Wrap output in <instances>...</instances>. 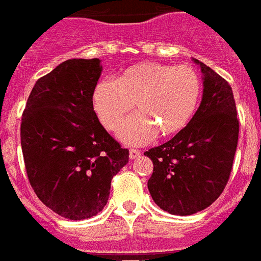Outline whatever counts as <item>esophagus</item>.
I'll use <instances>...</instances> for the list:
<instances>
[{
	"instance_id": "34e87169",
	"label": "esophagus",
	"mask_w": 261,
	"mask_h": 261,
	"mask_svg": "<svg viewBox=\"0 0 261 261\" xmlns=\"http://www.w3.org/2000/svg\"><path fill=\"white\" fill-rule=\"evenodd\" d=\"M141 152L139 151V149H129V158L130 159H136V158H139L140 156Z\"/></svg>"
}]
</instances>
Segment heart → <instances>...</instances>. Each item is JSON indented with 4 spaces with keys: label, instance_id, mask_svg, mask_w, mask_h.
I'll return each mask as SVG.
<instances>
[{
    "label": "heart",
    "instance_id": "1",
    "mask_svg": "<svg viewBox=\"0 0 261 261\" xmlns=\"http://www.w3.org/2000/svg\"><path fill=\"white\" fill-rule=\"evenodd\" d=\"M201 97V79L189 66L143 62L130 66L116 81L103 79L95 85L91 102L98 120L114 130L132 110L136 114L118 129L128 145H141L156 132L168 137L190 122Z\"/></svg>",
    "mask_w": 261,
    "mask_h": 261
}]
</instances>
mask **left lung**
I'll list each match as a JSON object with an SVG mask.
<instances>
[{
  "label": "left lung",
  "mask_w": 261,
  "mask_h": 261,
  "mask_svg": "<svg viewBox=\"0 0 261 261\" xmlns=\"http://www.w3.org/2000/svg\"><path fill=\"white\" fill-rule=\"evenodd\" d=\"M203 94L185 128L170 141L144 152L153 163L148 190L160 209L190 216L209 207L228 183L239 140L232 87L197 59Z\"/></svg>",
  "instance_id": "left-lung-1"
}]
</instances>
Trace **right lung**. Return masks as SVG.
Instances as JSON below:
<instances>
[{
	"label": "right lung",
	"instance_id": "obj_1",
	"mask_svg": "<svg viewBox=\"0 0 261 261\" xmlns=\"http://www.w3.org/2000/svg\"><path fill=\"white\" fill-rule=\"evenodd\" d=\"M99 59H68L35 83L21 120L25 170L47 207L68 220L97 216L129 151L106 132L91 95Z\"/></svg>",
	"mask_w": 261,
	"mask_h": 261
}]
</instances>
